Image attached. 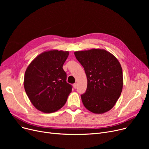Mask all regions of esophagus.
I'll use <instances>...</instances> for the list:
<instances>
[{"instance_id":"1","label":"esophagus","mask_w":149,"mask_h":149,"mask_svg":"<svg viewBox=\"0 0 149 149\" xmlns=\"http://www.w3.org/2000/svg\"><path fill=\"white\" fill-rule=\"evenodd\" d=\"M73 86H74V89H76V88H77V84H76V83H74V84H73Z\"/></svg>"}]
</instances>
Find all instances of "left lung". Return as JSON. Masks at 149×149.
<instances>
[{"label": "left lung", "mask_w": 149, "mask_h": 149, "mask_svg": "<svg viewBox=\"0 0 149 149\" xmlns=\"http://www.w3.org/2000/svg\"><path fill=\"white\" fill-rule=\"evenodd\" d=\"M74 54L88 79L86 91L81 95L84 107L98 114L110 111L123 89V70L119 61L111 52L101 49L76 51Z\"/></svg>", "instance_id": "1"}]
</instances>
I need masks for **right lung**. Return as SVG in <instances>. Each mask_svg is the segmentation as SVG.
I'll return each mask as SVG.
<instances>
[{
  "instance_id": "1",
  "label": "right lung",
  "mask_w": 149,
  "mask_h": 149,
  "mask_svg": "<svg viewBox=\"0 0 149 149\" xmlns=\"http://www.w3.org/2000/svg\"><path fill=\"white\" fill-rule=\"evenodd\" d=\"M68 51L49 50L37 56L28 66L24 88L31 103L44 113L56 112L63 106L72 86L66 82L63 69Z\"/></svg>"
}]
</instances>
